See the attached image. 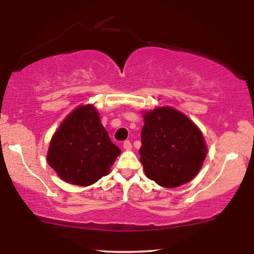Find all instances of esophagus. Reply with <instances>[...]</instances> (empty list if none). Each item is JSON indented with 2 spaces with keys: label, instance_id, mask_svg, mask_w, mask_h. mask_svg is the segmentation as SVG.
<instances>
[{
  "label": "esophagus",
  "instance_id": "obj_1",
  "mask_svg": "<svg viewBox=\"0 0 254 254\" xmlns=\"http://www.w3.org/2000/svg\"><path fill=\"white\" fill-rule=\"evenodd\" d=\"M123 148L125 150H131V148H132V145H131V142L130 141H124Z\"/></svg>",
  "mask_w": 254,
  "mask_h": 254
}]
</instances>
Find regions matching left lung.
I'll list each match as a JSON object with an SVG mask.
<instances>
[{
  "label": "left lung",
  "instance_id": "obj_1",
  "mask_svg": "<svg viewBox=\"0 0 254 254\" xmlns=\"http://www.w3.org/2000/svg\"><path fill=\"white\" fill-rule=\"evenodd\" d=\"M141 142L139 160L145 176L164 188H177L193 179L206 156L197 125L168 106L145 112Z\"/></svg>",
  "mask_w": 254,
  "mask_h": 254
}]
</instances>
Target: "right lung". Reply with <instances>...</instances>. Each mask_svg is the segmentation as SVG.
<instances>
[{
  "mask_svg": "<svg viewBox=\"0 0 254 254\" xmlns=\"http://www.w3.org/2000/svg\"><path fill=\"white\" fill-rule=\"evenodd\" d=\"M121 154L93 105L74 110L52 136L48 162L61 179L78 186L97 183Z\"/></svg>",
  "mask_w": 254,
  "mask_h": 254,
  "instance_id": "obj_1",
  "label": "right lung"
}]
</instances>
